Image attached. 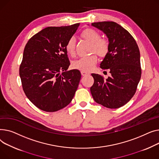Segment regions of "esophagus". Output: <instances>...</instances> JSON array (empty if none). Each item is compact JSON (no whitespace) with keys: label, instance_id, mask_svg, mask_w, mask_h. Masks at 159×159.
<instances>
[{"label":"esophagus","instance_id":"esophagus-1","mask_svg":"<svg viewBox=\"0 0 159 159\" xmlns=\"http://www.w3.org/2000/svg\"><path fill=\"white\" fill-rule=\"evenodd\" d=\"M81 73L82 76H86V75H88V74H89V72H86V71H81Z\"/></svg>","mask_w":159,"mask_h":159}]
</instances>
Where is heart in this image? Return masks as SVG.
Returning <instances> with one entry per match:
<instances>
[{
    "label": "heart",
    "mask_w": 159,
    "mask_h": 159,
    "mask_svg": "<svg viewBox=\"0 0 159 159\" xmlns=\"http://www.w3.org/2000/svg\"><path fill=\"white\" fill-rule=\"evenodd\" d=\"M81 36L84 39L92 43L91 53L96 52L100 57H105L109 49L108 41L103 38H101L100 34L96 30L87 28L84 30ZM65 49L67 52L74 57L76 54V39L74 36L70 37L65 45ZM98 58L96 54H92L89 57H82L72 63L74 69L81 71L89 72L94 69L98 63Z\"/></svg>",
    "instance_id": "heart-1"
}]
</instances>
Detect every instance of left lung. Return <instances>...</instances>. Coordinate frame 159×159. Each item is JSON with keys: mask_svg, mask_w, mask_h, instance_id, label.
<instances>
[{"mask_svg": "<svg viewBox=\"0 0 159 159\" xmlns=\"http://www.w3.org/2000/svg\"><path fill=\"white\" fill-rule=\"evenodd\" d=\"M92 25L108 38V52L100 67L108 69L111 76L105 80L100 74H92L94 82L90 87L91 94L97 103L118 108L135 94L142 72L139 49L131 34L116 22H94Z\"/></svg>", "mask_w": 159, "mask_h": 159, "instance_id": "left-lung-1", "label": "left lung"}]
</instances>
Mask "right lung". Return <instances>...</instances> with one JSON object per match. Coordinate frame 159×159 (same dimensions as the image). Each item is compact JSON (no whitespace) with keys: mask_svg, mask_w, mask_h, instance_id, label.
Wrapping results in <instances>:
<instances>
[{"mask_svg":"<svg viewBox=\"0 0 159 159\" xmlns=\"http://www.w3.org/2000/svg\"><path fill=\"white\" fill-rule=\"evenodd\" d=\"M79 25L46 27L25 45L19 68L22 89L27 98L43 111L63 108L75 94L81 74L78 70L66 71L70 61L65 45Z\"/></svg>","mask_w":159,"mask_h":159,"instance_id":"add662e5","label":"right lung"}]
</instances>
